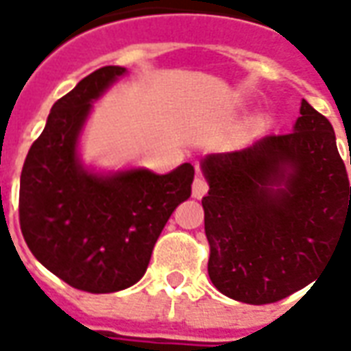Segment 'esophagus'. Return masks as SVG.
Listing matches in <instances>:
<instances>
[{
    "label": "esophagus",
    "mask_w": 351,
    "mask_h": 351,
    "mask_svg": "<svg viewBox=\"0 0 351 351\" xmlns=\"http://www.w3.org/2000/svg\"><path fill=\"white\" fill-rule=\"evenodd\" d=\"M206 191H208V184H206L201 176H197V178L193 180V184H191V195L195 199H201Z\"/></svg>",
    "instance_id": "1"
}]
</instances>
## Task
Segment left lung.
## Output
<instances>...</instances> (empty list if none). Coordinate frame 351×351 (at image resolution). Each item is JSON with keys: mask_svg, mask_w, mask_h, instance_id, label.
<instances>
[{"mask_svg": "<svg viewBox=\"0 0 351 351\" xmlns=\"http://www.w3.org/2000/svg\"><path fill=\"white\" fill-rule=\"evenodd\" d=\"M201 169L208 276L235 301L269 304L299 291L351 237L346 167L332 125L308 101L291 133L208 154Z\"/></svg>", "mask_w": 351, "mask_h": 351, "instance_id": "1", "label": "left lung"}]
</instances>
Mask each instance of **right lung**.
<instances>
[{
	"instance_id": "obj_1",
	"label": "right lung",
	"mask_w": 351,
	"mask_h": 351,
	"mask_svg": "<svg viewBox=\"0 0 351 351\" xmlns=\"http://www.w3.org/2000/svg\"><path fill=\"white\" fill-rule=\"evenodd\" d=\"M125 75L107 65L58 99L20 176V229L37 261L88 293L137 284L176 206L191 195V163L167 175L143 167L95 173L79 158L93 101Z\"/></svg>"
}]
</instances>
